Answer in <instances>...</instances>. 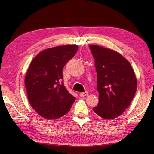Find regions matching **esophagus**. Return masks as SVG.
<instances>
[{
  "label": "esophagus",
  "mask_w": 154,
  "mask_h": 154,
  "mask_svg": "<svg viewBox=\"0 0 154 154\" xmlns=\"http://www.w3.org/2000/svg\"><path fill=\"white\" fill-rule=\"evenodd\" d=\"M87 95H88V92H87V91H85L84 92H81L80 94V97H84V96H87Z\"/></svg>",
  "instance_id": "1"
}]
</instances>
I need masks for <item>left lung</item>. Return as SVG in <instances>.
Returning <instances> with one entry per match:
<instances>
[{"label": "left lung", "mask_w": 154, "mask_h": 154, "mask_svg": "<svg viewBox=\"0 0 154 154\" xmlns=\"http://www.w3.org/2000/svg\"><path fill=\"white\" fill-rule=\"evenodd\" d=\"M97 72L99 103L93 108L100 117L112 119L122 115L131 103L137 89L132 67L116 51L90 45Z\"/></svg>", "instance_id": "obj_1"}]
</instances>
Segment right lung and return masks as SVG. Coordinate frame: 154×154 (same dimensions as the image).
Returning <instances> with one entry per match:
<instances>
[{"mask_svg": "<svg viewBox=\"0 0 154 154\" xmlns=\"http://www.w3.org/2000/svg\"><path fill=\"white\" fill-rule=\"evenodd\" d=\"M78 49L76 45L57 46L41 51L32 60L25 86L30 105L42 117L61 118L75 101L64 86L62 69Z\"/></svg>", "mask_w": 154, "mask_h": 154, "instance_id": "right-lung-1", "label": "right lung"}]
</instances>
